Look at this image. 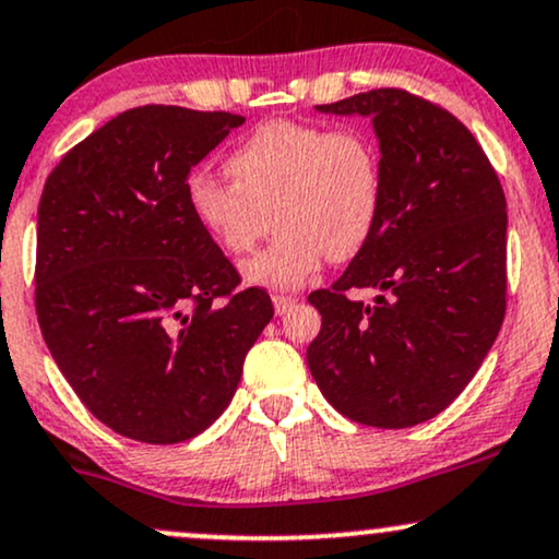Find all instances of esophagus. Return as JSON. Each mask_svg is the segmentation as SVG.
I'll list each match as a JSON object with an SVG mask.
<instances>
[{"mask_svg": "<svg viewBox=\"0 0 559 559\" xmlns=\"http://www.w3.org/2000/svg\"><path fill=\"white\" fill-rule=\"evenodd\" d=\"M272 302H274V311H277V316H285L295 306V302H298V298H290V295H272Z\"/></svg>", "mask_w": 559, "mask_h": 559, "instance_id": "obj_1", "label": "esophagus"}]
</instances>
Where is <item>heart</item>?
Returning <instances> with one entry per match:
<instances>
[{
    "instance_id": "heart-1",
    "label": "heart",
    "mask_w": 559,
    "mask_h": 559,
    "mask_svg": "<svg viewBox=\"0 0 559 559\" xmlns=\"http://www.w3.org/2000/svg\"><path fill=\"white\" fill-rule=\"evenodd\" d=\"M233 183L189 176L191 217L223 251L243 257L266 236H280L243 264L251 285L293 290L332 261H349L373 238L383 210V163L360 129L266 121L227 155Z\"/></svg>"
}]
</instances>
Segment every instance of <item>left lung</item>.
I'll return each instance as SVG.
<instances>
[{"label":"left lung","mask_w":559,"mask_h":559,"mask_svg":"<svg viewBox=\"0 0 559 559\" xmlns=\"http://www.w3.org/2000/svg\"><path fill=\"white\" fill-rule=\"evenodd\" d=\"M319 114L373 121L383 210L332 290H316L321 332L308 368L326 402L370 427H412L456 399L506 316L508 212L498 176L456 116L396 87ZM370 286V307L347 289Z\"/></svg>","instance_id":"1"}]
</instances>
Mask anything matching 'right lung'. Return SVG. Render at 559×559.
Masks as SVG:
<instances>
[{"mask_svg": "<svg viewBox=\"0 0 559 559\" xmlns=\"http://www.w3.org/2000/svg\"><path fill=\"white\" fill-rule=\"evenodd\" d=\"M243 123L142 106L72 147L38 204L36 311L53 362L119 436L181 443L223 415L272 321L186 204L191 168Z\"/></svg>", "mask_w": 559, "mask_h": 559, "instance_id": "obj_1", "label": "right lung"}]
</instances>
